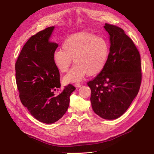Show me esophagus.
Returning <instances> with one entry per match:
<instances>
[{"instance_id":"esophagus-1","label":"esophagus","mask_w":154,"mask_h":154,"mask_svg":"<svg viewBox=\"0 0 154 154\" xmlns=\"http://www.w3.org/2000/svg\"><path fill=\"white\" fill-rule=\"evenodd\" d=\"M74 86H75V87H77V88H79V87H81V85H80V84H79V83H76V84H75Z\"/></svg>"}]
</instances>
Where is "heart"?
<instances>
[{"label": "heart", "mask_w": 154, "mask_h": 154, "mask_svg": "<svg viewBox=\"0 0 154 154\" xmlns=\"http://www.w3.org/2000/svg\"><path fill=\"white\" fill-rule=\"evenodd\" d=\"M62 48L53 54V60L57 68L62 72H66L72 59L75 63L63 78L66 84L79 82L87 74H99L106 66L109 54L106 40L87 32L70 35L63 41Z\"/></svg>", "instance_id": "obj_1"}]
</instances>
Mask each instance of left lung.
Returning <instances> with one entry per match:
<instances>
[{"instance_id":"8db88e82","label":"left lung","mask_w":154,"mask_h":154,"mask_svg":"<svg viewBox=\"0 0 154 154\" xmlns=\"http://www.w3.org/2000/svg\"><path fill=\"white\" fill-rule=\"evenodd\" d=\"M110 50L103 70L87 83L94 112L103 119L122 116L139 92L141 80L140 54L123 29L106 23Z\"/></svg>"}]
</instances>
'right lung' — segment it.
Instances as JSON below:
<instances>
[{"instance_id": "add662e5", "label": "right lung", "mask_w": 154, "mask_h": 154, "mask_svg": "<svg viewBox=\"0 0 154 154\" xmlns=\"http://www.w3.org/2000/svg\"><path fill=\"white\" fill-rule=\"evenodd\" d=\"M55 27H50L32 36L23 47L15 63V77L22 103L40 122L53 124L66 114L70 97L75 88L69 84L62 93L59 69L53 60L58 47L50 38Z\"/></svg>"}]
</instances>
